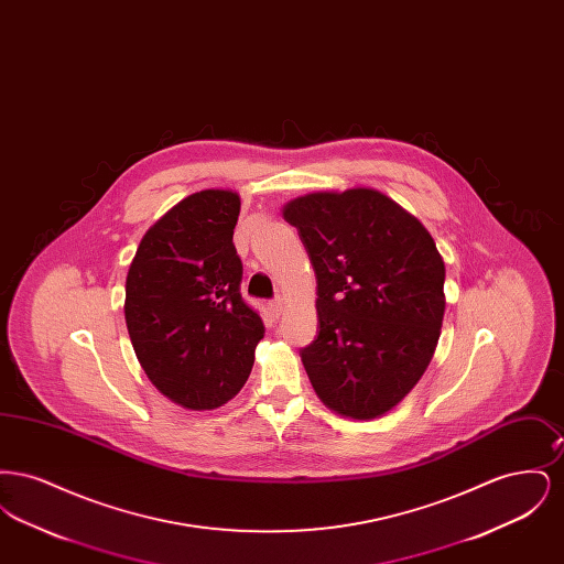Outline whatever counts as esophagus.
Instances as JSON below:
<instances>
[{"label":"esophagus","instance_id":"1","mask_svg":"<svg viewBox=\"0 0 564 564\" xmlns=\"http://www.w3.org/2000/svg\"><path fill=\"white\" fill-rule=\"evenodd\" d=\"M283 304H285V302H283V297H274V300H270V313H272L274 317H279V315L283 313Z\"/></svg>","mask_w":564,"mask_h":564}]
</instances>
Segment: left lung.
<instances>
[{"label":"left lung","mask_w":564,"mask_h":564,"mask_svg":"<svg viewBox=\"0 0 564 564\" xmlns=\"http://www.w3.org/2000/svg\"><path fill=\"white\" fill-rule=\"evenodd\" d=\"M317 276V338L300 350L322 402L376 419L430 366L444 319V262L425 226L370 188L285 205Z\"/></svg>","instance_id":"1"}]
</instances>
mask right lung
Wrapping results in <instances>:
<instances>
[{
  "label": "right lung",
  "instance_id": "obj_1",
  "mask_svg": "<svg viewBox=\"0 0 564 564\" xmlns=\"http://www.w3.org/2000/svg\"><path fill=\"white\" fill-rule=\"evenodd\" d=\"M239 194H189L145 232L127 274L137 359L169 400L212 410L241 391L264 323L241 295Z\"/></svg>",
  "mask_w": 564,
  "mask_h": 564
}]
</instances>
